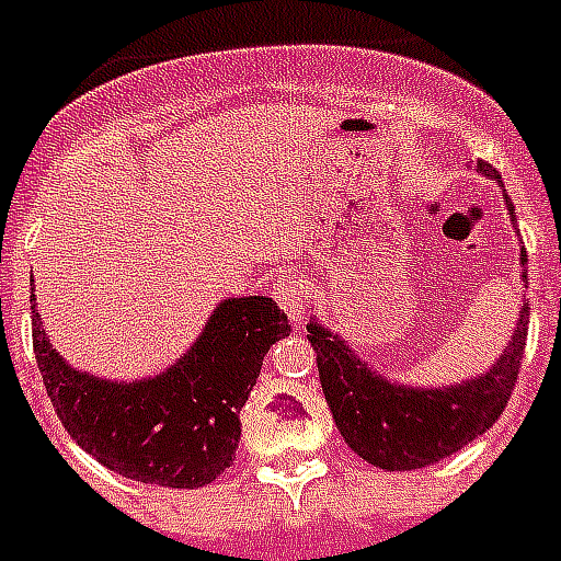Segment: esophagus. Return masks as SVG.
<instances>
[{
    "instance_id": "esophagus-1",
    "label": "esophagus",
    "mask_w": 561,
    "mask_h": 561,
    "mask_svg": "<svg viewBox=\"0 0 561 561\" xmlns=\"http://www.w3.org/2000/svg\"><path fill=\"white\" fill-rule=\"evenodd\" d=\"M273 297L279 302L294 323H302L306 320V302H302V282L297 276H282L276 285H273Z\"/></svg>"
}]
</instances>
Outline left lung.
I'll return each mask as SVG.
<instances>
[{"instance_id": "left-lung-1", "label": "left lung", "mask_w": 561, "mask_h": 561, "mask_svg": "<svg viewBox=\"0 0 561 561\" xmlns=\"http://www.w3.org/2000/svg\"><path fill=\"white\" fill-rule=\"evenodd\" d=\"M478 171L504 188L501 174L489 162H478ZM504 203L515 220V206L506 197V188ZM522 264H527L524 247ZM527 323L530 308L524 299L510 343L495 364L486 373L443 387L392 381L317 317L308 320V341L317 352V369L334 425L346 445L378 469L413 471L451 457L495 425L518 381Z\"/></svg>"}]
</instances>
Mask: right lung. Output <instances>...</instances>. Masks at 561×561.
I'll use <instances>...</instances> for the list:
<instances>
[{
    "label": "right lung",
    "mask_w": 561,
    "mask_h": 561,
    "mask_svg": "<svg viewBox=\"0 0 561 561\" xmlns=\"http://www.w3.org/2000/svg\"><path fill=\"white\" fill-rule=\"evenodd\" d=\"M34 355L75 443L110 471L139 483L197 489L229 469L241 439V408L273 343L288 337L271 297H227L197 341L162 373L110 381L72 367L31 308Z\"/></svg>",
    "instance_id": "right-lung-1"
}]
</instances>
